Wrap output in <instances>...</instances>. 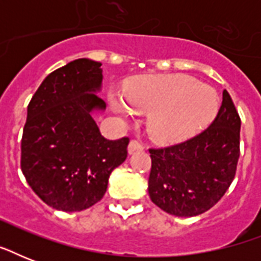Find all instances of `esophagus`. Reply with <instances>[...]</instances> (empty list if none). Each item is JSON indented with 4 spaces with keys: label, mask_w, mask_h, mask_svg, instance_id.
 <instances>
[{
    "label": "esophagus",
    "mask_w": 261,
    "mask_h": 261,
    "mask_svg": "<svg viewBox=\"0 0 261 261\" xmlns=\"http://www.w3.org/2000/svg\"><path fill=\"white\" fill-rule=\"evenodd\" d=\"M141 150H143V145L139 142V141H137V139H133V141L128 143V153H130V154H133L135 151Z\"/></svg>",
    "instance_id": "esophagus-1"
}]
</instances>
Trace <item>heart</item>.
I'll return each mask as SVG.
<instances>
[{
    "label": "heart",
    "instance_id": "1",
    "mask_svg": "<svg viewBox=\"0 0 261 261\" xmlns=\"http://www.w3.org/2000/svg\"><path fill=\"white\" fill-rule=\"evenodd\" d=\"M123 100L124 102L110 96L111 108L123 118L128 116V109L135 114H149L147 133L159 142L188 138L204 126L218 108L217 92L186 74L143 75L131 80L123 88Z\"/></svg>",
    "mask_w": 261,
    "mask_h": 261
}]
</instances>
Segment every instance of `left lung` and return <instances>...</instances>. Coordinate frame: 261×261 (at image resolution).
Listing matches in <instances>:
<instances>
[{
	"label": "left lung",
	"instance_id": "1",
	"mask_svg": "<svg viewBox=\"0 0 261 261\" xmlns=\"http://www.w3.org/2000/svg\"><path fill=\"white\" fill-rule=\"evenodd\" d=\"M241 119L227 90L214 122L194 138L150 149L149 196L176 217H195L218 203L236 176Z\"/></svg>",
	"mask_w": 261,
	"mask_h": 261
}]
</instances>
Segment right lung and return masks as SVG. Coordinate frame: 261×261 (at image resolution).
Wrapping results in <instances>:
<instances>
[{
    "mask_svg": "<svg viewBox=\"0 0 261 261\" xmlns=\"http://www.w3.org/2000/svg\"><path fill=\"white\" fill-rule=\"evenodd\" d=\"M101 63L75 59L47 75L31 98L21 139V171L43 202L83 211L101 200L130 139L110 141L92 118L106 110Z\"/></svg>",
    "mask_w": 261,
    "mask_h": 261,
    "instance_id": "add662e5",
    "label": "right lung"
}]
</instances>
